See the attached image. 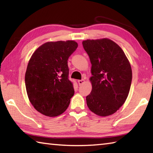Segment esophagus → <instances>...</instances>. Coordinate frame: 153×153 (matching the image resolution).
<instances>
[{
  "instance_id": "34e87169",
  "label": "esophagus",
  "mask_w": 153,
  "mask_h": 153,
  "mask_svg": "<svg viewBox=\"0 0 153 153\" xmlns=\"http://www.w3.org/2000/svg\"><path fill=\"white\" fill-rule=\"evenodd\" d=\"M77 82H78V84L79 85V86H81V85H82L83 84H84L85 80L84 79H80V80H78Z\"/></svg>"
}]
</instances>
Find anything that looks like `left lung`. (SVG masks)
<instances>
[{
    "mask_svg": "<svg viewBox=\"0 0 153 153\" xmlns=\"http://www.w3.org/2000/svg\"><path fill=\"white\" fill-rule=\"evenodd\" d=\"M82 45L92 64L88 107L98 116L112 115L128 98L132 79L130 63L120 46L108 38L86 40Z\"/></svg>",
    "mask_w": 153,
    "mask_h": 153,
    "instance_id": "left-lung-1",
    "label": "left lung"
}]
</instances>
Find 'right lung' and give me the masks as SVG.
I'll list each match as a JSON object with an SVG mask.
<instances>
[{
    "mask_svg": "<svg viewBox=\"0 0 153 153\" xmlns=\"http://www.w3.org/2000/svg\"><path fill=\"white\" fill-rule=\"evenodd\" d=\"M74 40L48 42L39 46L25 76L28 98L36 111L48 117L64 113L74 94L67 60L77 48Z\"/></svg>",
    "mask_w": 153,
    "mask_h": 153,
    "instance_id": "obj_1",
    "label": "right lung"
}]
</instances>
